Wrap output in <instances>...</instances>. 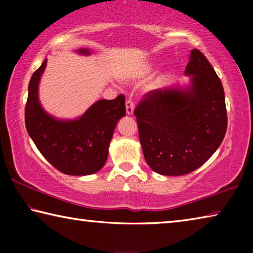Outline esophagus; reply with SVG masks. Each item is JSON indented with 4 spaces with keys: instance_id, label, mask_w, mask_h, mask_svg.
I'll use <instances>...</instances> for the list:
<instances>
[{
    "instance_id": "1",
    "label": "esophagus",
    "mask_w": 253,
    "mask_h": 253,
    "mask_svg": "<svg viewBox=\"0 0 253 253\" xmlns=\"http://www.w3.org/2000/svg\"><path fill=\"white\" fill-rule=\"evenodd\" d=\"M134 109H135L134 102H132V100L128 99V100L126 101V111H127V115H129V116H131V115L134 114Z\"/></svg>"
}]
</instances>
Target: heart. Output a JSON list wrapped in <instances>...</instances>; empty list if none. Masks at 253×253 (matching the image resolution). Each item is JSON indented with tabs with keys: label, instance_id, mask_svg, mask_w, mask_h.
I'll return each mask as SVG.
<instances>
[{
	"label": "heart",
	"instance_id": "obj_1",
	"mask_svg": "<svg viewBox=\"0 0 253 253\" xmlns=\"http://www.w3.org/2000/svg\"><path fill=\"white\" fill-rule=\"evenodd\" d=\"M152 69H153L152 63H147L146 66H144L143 68H140V69L138 70V72H137V75H138V76L147 75V74H149V72H151Z\"/></svg>",
	"mask_w": 253,
	"mask_h": 253
}]
</instances>
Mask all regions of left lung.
<instances>
[{"label":"left lung","instance_id":"8db88e82","mask_svg":"<svg viewBox=\"0 0 253 253\" xmlns=\"http://www.w3.org/2000/svg\"><path fill=\"white\" fill-rule=\"evenodd\" d=\"M185 75L187 88L147 92L134 110L145 161L168 176L203 165L223 140L228 126L223 85L211 63L193 49Z\"/></svg>","mask_w":253,"mask_h":253}]
</instances>
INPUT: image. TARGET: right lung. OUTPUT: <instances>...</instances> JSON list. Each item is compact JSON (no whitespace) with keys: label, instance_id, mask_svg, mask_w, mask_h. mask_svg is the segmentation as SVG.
<instances>
[{"label":"right lung","instance_id":"obj_1","mask_svg":"<svg viewBox=\"0 0 253 253\" xmlns=\"http://www.w3.org/2000/svg\"><path fill=\"white\" fill-rule=\"evenodd\" d=\"M80 54H90L79 49ZM46 66V59L34 71L29 84L25 105V127L28 134L43 157L63 174L90 175L105 165L115 127L126 115L125 97L96 101L74 121L57 119L45 113L39 101V83Z\"/></svg>","mask_w":253,"mask_h":253}]
</instances>
